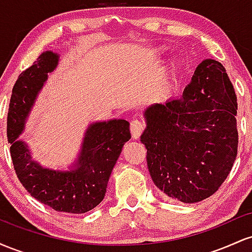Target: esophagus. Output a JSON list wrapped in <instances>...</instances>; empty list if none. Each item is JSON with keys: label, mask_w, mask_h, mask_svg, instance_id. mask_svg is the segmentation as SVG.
<instances>
[{"label": "esophagus", "mask_w": 252, "mask_h": 252, "mask_svg": "<svg viewBox=\"0 0 252 252\" xmlns=\"http://www.w3.org/2000/svg\"><path fill=\"white\" fill-rule=\"evenodd\" d=\"M144 123L142 121L140 120H132L131 122H130V131H131V135H132V138H138L141 136V134L143 132L144 130Z\"/></svg>", "instance_id": "34e87169"}]
</instances>
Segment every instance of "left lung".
I'll list each match as a JSON object with an SVG mask.
<instances>
[{
    "label": "left lung",
    "mask_w": 252,
    "mask_h": 252,
    "mask_svg": "<svg viewBox=\"0 0 252 252\" xmlns=\"http://www.w3.org/2000/svg\"><path fill=\"white\" fill-rule=\"evenodd\" d=\"M237 109L226 70L213 59L199 63L180 98L149 106L141 142L156 187L187 204L216 193L236 160Z\"/></svg>",
    "instance_id": "8db88e82"
}]
</instances>
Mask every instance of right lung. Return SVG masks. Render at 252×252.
<instances>
[{"instance_id":"obj_1","label":"right lung","mask_w":252,"mask_h":252,"mask_svg":"<svg viewBox=\"0 0 252 252\" xmlns=\"http://www.w3.org/2000/svg\"><path fill=\"white\" fill-rule=\"evenodd\" d=\"M58 62L57 53L43 52L17 78L8 110L7 136L14 169L27 192L53 210L80 215L104 199L115 163L131 135L126 120L92 123L86 129L74 168L66 172L43 168L32 160L28 146L17 137L24 131L26 118L47 74L56 70Z\"/></svg>"}]
</instances>
